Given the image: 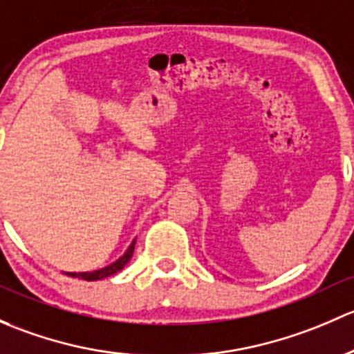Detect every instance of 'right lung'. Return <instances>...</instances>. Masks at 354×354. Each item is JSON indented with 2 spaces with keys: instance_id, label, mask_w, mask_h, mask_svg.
Instances as JSON below:
<instances>
[{
  "instance_id": "1",
  "label": "right lung",
  "mask_w": 354,
  "mask_h": 354,
  "mask_svg": "<svg viewBox=\"0 0 354 354\" xmlns=\"http://www.w3.org/2000/svg\"><path fill=\"white\" fill-rule=\"evenodd\" d=\"M134 243H136V239L131 242V245L127 247V250L124 252V256L119 257L115 262H112V264L107 266V268H102V269H97V271H90V272H66V274L71 276V278L85 279V281H98V279L109 278V276H112V274H115V272L121 271L124 266L131 261V257H133V252H134Z\"/></svg>"
}]
</instances>
